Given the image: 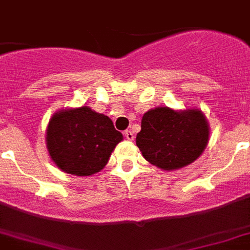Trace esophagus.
Here are the masks:
<instances>
[{
    "label": "esophagus",
    "instance_id": "1",
    "mask_svg": "<svg viewBox=\"0 0 250 250\" xmlns=\"http://www.w3.org/2000/svg\"><path fill=\"white\" fill-rule=\"evenodd\" d=\"M124 136H125L127 140H134V134L131 130H125V131H124Z\"/></svg>",
    "mask_w": 250,
    "mask_h": 250
}]
</instances>
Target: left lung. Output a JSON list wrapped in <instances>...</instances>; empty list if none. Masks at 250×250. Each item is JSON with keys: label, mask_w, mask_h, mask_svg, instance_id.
<instances>
[{"label": "left lung", "mask_w": 250, "mask_h": 250, "mask_svg": "<svg viewBox=\"0 0 250 250\" xmlns=\"http://www.w3.org/2000/svg\"><path fill=\"white\" fill-rule=\"evenodd\" d=\"M208 125L201 111H177L158 107L142 119L136 146L143 157L166 170L195 162L208 146Z\"/></svg>", "instance_id": "left-lung-1"}]
</instances>
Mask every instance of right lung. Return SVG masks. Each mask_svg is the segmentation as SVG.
<instances>
[{
  "label": "right lung",
  "mask_w": 250,
  "mask_h": 250,
  "mask_svg": "<svg viewBox=\"0 0 250 250\" xmlns=\"http://www.w3.org/2000/svg\"><path fill=\"white\" fill-rule=\"evenodd\" d=\"M123 134L107 116L87 106L64 110L50 119L46 146L54 163L65 173L91 176L107 164Z\"/></svg>",
  "instance_id": "add662e5"
}]
</instances>
